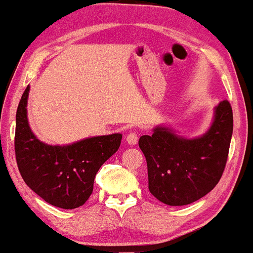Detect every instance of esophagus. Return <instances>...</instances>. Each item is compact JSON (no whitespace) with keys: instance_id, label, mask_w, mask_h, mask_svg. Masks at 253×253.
<instances>
[{"instance_id":"1","label":"esophagus","mask_w":253,"mask_h":253,"mask_svg":"<svg viewBox=\"0 0 253 253\" xmlns=\"http://www.w3.org/2000/svg\"><path fill=\"white\" fill-rule=\"evenodd\" d=\"M126 143L129 145H136L138 143V136L136 132H130L127 136L126 137Z\"/></svg>"}]
</instances>
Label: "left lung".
Listing matches in <instances>:
<instances>
[{
  "label": "left lung",
  "instance_id": "left-lung-1",
  "mask_svg": "<svg viewBox=\"0 0 253 253\" xmlns=\"http://www.w3.org/2000/svg\"><path fill=\"white\" fill-rule=\"evenodd\" d=\"M233 136V110L227 100L214 107L205 133L179 136L170 126L153 127L151 136L139 138L146 158L148 190L169 206H183L203 198L220 181Z\"/></svg>",
  "mask_w": 253,
  "mask_h": 253
}]
</instances>
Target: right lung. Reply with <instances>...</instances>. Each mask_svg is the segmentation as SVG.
<instances>
[{"instance_id":"obj_1","label":"right lung","mask_w":253,"mask_h":253,"mask_svg":"<svg viewBox=\"0 0 253 253\" xmlns=\"http://www.w3.org/2000/svg\"><path fill=\"white\" fill-rule=\"evenodd\" d=\"M30 85L16 114L15 151L20 175L27 186L50 205L74 210L93 191L100 167L120 148L122 134L88 137L68 145H49L33 133L27 119Z\"/></svg>"}]
</instances>
